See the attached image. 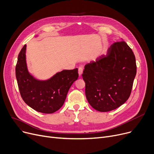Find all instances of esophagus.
<instances>
[{
	"label": "esophagus",
	"mask_w": 154,
	"mask_h": 154,
	"mask_svg": "<svg viewBox=\"0 0 154 154\" xmlns=\"http://www.w3.org/2000/svg\"><path fill=\"white\" fill-rule=\"evenodd\" d=\"M78 72H79V76L81 75L82 74V73H83V68L80 67L79 68Z\"/></svg>",
	"instance_id": "1"
}]
</instances>
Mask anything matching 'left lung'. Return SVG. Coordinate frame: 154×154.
Listing matches in <instances>:
<instances>
[{
    "label": "left lung",
    "mask_w": 154,
    "mask_h": 154,
    "mask_svg": "<svg viewBox=\"0 0 154 154\" xmlns=\"http://www.w3.org/2000/svg\"><path fill=\"white\" fill-rule=\"evenodd\" d=\"M136 72L131 48L124 41L114 43L106 55L85 66L82 77L88 102L100 112L122 106L130 97Z\"/></svg>",
    "instance_id": "8db88e82"
}]
</instances>
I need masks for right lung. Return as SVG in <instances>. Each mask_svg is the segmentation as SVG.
<instances>
[{
    "label": "right lung",
    "mask_w": 154,
    "mask_h": 154,
    "mask_svg": "<svg viewBox=\"0 0 154 154\" xmlns=\"http://www.w3.org/2000/svg\"><path fill=\"white\" fill-rule=\"evenodd\" d=\"M26 47L24 45L20 51L15 67L21 97L32 109L44 114H52L63 106L70 87L78 79V69L63 70L47 80L37 79L28 70Z\"/></svg>",
    "instance_id": "add662e5"
}]
</instances>
